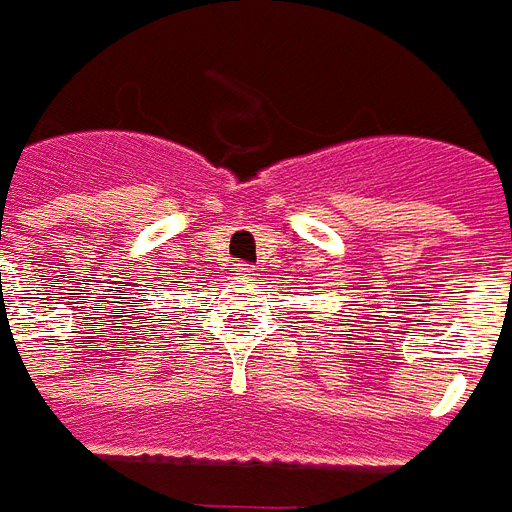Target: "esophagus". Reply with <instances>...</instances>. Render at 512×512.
Here are the masks:
<instances>
[{
    "label": "esophagus",
    "mask_w": 512,
    "mask_h": 512,
    "mask_svg": "<svg viewBox=\"0 0 512 512\" xmlns=\"http://www.w3.org/2000/svg\"><path fill=\"white\" fill-rule=\"evenodd\" d=\"M234 275H237V278H251L253 264H237V267H234Z\"/></svg>",
    "instance_id": "esophagus-1"
}]
</instances>
